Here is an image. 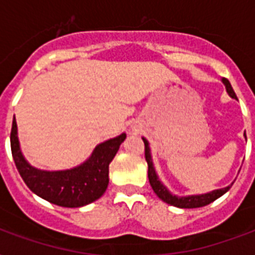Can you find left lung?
I'll list each match as a JSON object with an SVG mask.
<instances>
[{
    "label": "left lung",
    "instance_id": "8db88e82",
    "mask_svg": "<svg viewBox=\"0 0 255 255\" xmlns=\"http://www.w3.org/2000/svg\"><path fill=\"white\" fill-rule=\"evenodd\" d=\"M224 85L226 86V91L229 92V95L232 98H236L237 99V95L234 92L233 87L230 85V82L224 78L222 79ZM144 141V156H145V160L148 163V178H149V184H151L152 189L157 194V197L161 198L164 202H167L172 206H177V208H182V209H193V208H201V206L209 205L210 202L216 201L218 197H221L222 194H225L228 190L230 189V186H226L224 189H217L210 192V193L206 194H198V196H188V197H177V196H173V194L169 193V190L165 188V186L161 184V181L157 177V174L155 172V168H153V164H152L151 159V152H149V145H148V141L145 139H143Z\"/></svg>",
    "mask_w": 255,
    "mask_h": 255
}]
</instances>
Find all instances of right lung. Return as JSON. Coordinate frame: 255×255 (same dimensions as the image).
<instances>
[{
	"label": "right lung",
	"mask_w": 255,
	"mask_h": 255,
	"mask_svg": "<svg viewBox=\"0 0 255 255\" xmlns=\"http://www.w3.org/2000/svg\"><path fill=\"white\" fill-rule=\"evenodd\" d=\"M124 139L126 133H122L99 144L86 163L61 172H45L26 163L19 151L15 119L11 124L10 147L15 167L31 192L58 206L79 208L103 196L108 185V167Z\"/></svg>",
	"instance_id": "add662e5"
}]
</instances>
